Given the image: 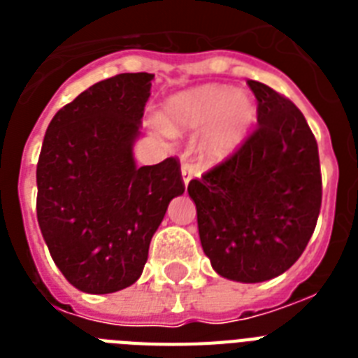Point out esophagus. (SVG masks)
I'll list each match as a JSON object with an SVG mask.
<instances>
[{
  "label": "esophagus",
  "instance_id": "esophagus-1",
  "mask_svg": "<svg viewBox=\"0 0 358 358\" xmlns=\"http://www.w3.org/2000/svg\"><path fill=\"white\" fill-rule=\"evenodd\" d=\"M193 176H195V167L191 163H182V180H184V184H189Z\"/></svg>",
  "mask_w": 358,
  "mask_h": 358
}]
</instances>
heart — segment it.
I'll return each instance as SVG.
<instances>
[{
	"instance_id": "obj_1",
	"label": "heart",
	"mask_w": 358,
	"mask_h": 358,
	"mask_svg": "<svg viewBox=\"0 0 358 358\" xmlns=\"http://www.w3.org/2000/svg\"><path fill=\"white\" fill-rule=\"evenodd\" d=\"M255 117V102L247 92L224 85H202L173 94L163 106L159 120L169 134L204 128L199 154L206 162H219L238 148Z\"/></svg>"
}]
</instances>
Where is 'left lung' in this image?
<instances>
[{"instance_id": "obj_1", "label": "left lung", "mask_w": 358, "mask_h": 358, "mask_svg": "<svg viewBox=\"0 0 358 358\" xmlns=\"http://www.w3.org/2000/svg\"><path fill=\"white\" fill-rule=\"evenodd\" d=\"M255 131L224 162L191 180L204 255L224 278L264 282L294 266L322 208L316 137L295 103L260 81Z\"/></svg>"}]
</instances>
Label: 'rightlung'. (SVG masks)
<instances>
[{"instance_id": "right-lung-1", "label": "right lung", "mask_w": 358, "mask_h": 358, "mask_svg": "<svg viewBox=\"0 0 358 358\" xmlns=\"http://www.w3.org/2000/svg\"><path fill=\"white\" fill-rule=\"evenodd\" d=\"M154 74L98 81L61 108L36 163V219L55 266L87 294L141 277L169 202L184 193L180 162L137 167V139Z\"/></svg>"}]
</instances>
